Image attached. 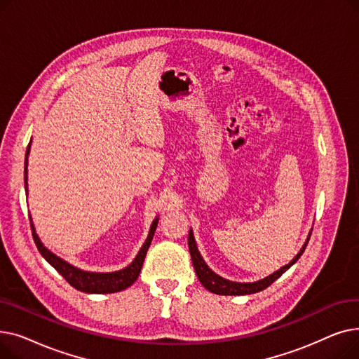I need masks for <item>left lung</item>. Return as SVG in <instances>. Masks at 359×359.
I'll list each match as a JSON object with an SVG mask.
<instances>
[{
	"label": "left lung",
	"mask_w": 359,
	"mask_h": 359,
	"mask_svg": "<svg viewBox=\"0 0 359 359\" xmlns=\"http://www.w3.org/2000/svg\"><path fill=\"white\" fill-rule=\"evenodd\" d=\"M307 243L304 244L303 249L299 250V253L288 263V265H285L284 268H280L275 273L269 275L268 278L262 279V280L252 282V284H240V282H231V280H227V279L218 276L217 273H214L208 268V265H206V263L203 262V259L201 257V255L198 252V248H196L195 238H194V234H192V230L189 231V237H187V244H189L192 263H194V268H195V272H196V275L201 280V284L208 291H211L214 294H218V295H248V294H255V292H259V291H263L265 288H268L271 284H273V282L282 273L287 272L294 265V263L299 259V256L303 255V252L306 250Z\"/></svg>",
	"instance_id": "8db88e82"
}]
</instances>
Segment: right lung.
Masks as SVG:
<instances>
[{"label": "right lung", "mask_w": 359, "mask_h": 359, "mask_svg": "<svg viewBox=\"0 0 359 359\" xmlns=\"http://www.w3.org/2000/svg\"><path fill=\"white\" fill-rule=\"evenodd\" d=\"M30 153V142L27 145V151H26V161H25V187L27 192V156ZM158 218L154 219L153 225H151V230L148 234L147 241L144 243V246L141 248L138 256L135 257V260L130 263L129 266H126L122 271L118 272H110V273H94V272H84L81 269H77L71 266L69 263H67L65 260L60 259L58 256H55L53 253H50L43 244L41 243L39 237L34 233V227L33 224H30L32 231H33V240L36 243L37 249H39L41 255L46 259V262H49V265H52L56 271H58L64 279L68 282L71 287H74L75 290L83 291V292H88V294H111V292H119L128 287H130L134 282L137 280L142 263L147 255V250L151 244V240H153L156 227H157Z\"/></svg>", "instance_id": "add662e5"}]
</instances>
